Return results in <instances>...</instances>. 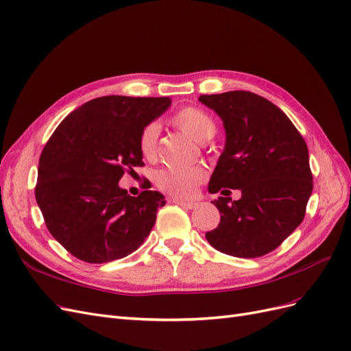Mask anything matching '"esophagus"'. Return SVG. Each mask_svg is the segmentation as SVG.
Listing matches in <instances>:
<instances>
[{
  "label": "esophagus",
  "mask_w": 351,
  "mask_h": 351,
  "mask_svg": "<svg viewBox=\"0 0 351 351\" xmlns=\"http://www.w3.org/2000/svg\"><path fill=\"white\" fill-rule=\"evenodd\" d=\"M171 202H173V204H176V205H180V206L186 208V209H195V208L197 206L196 202H186V200L176 199V197H173V199H171Z\"/></svg>",
  "instance_id": "esophagus-1"
}]
</instances>
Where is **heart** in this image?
Masks as SVG:
<instances>
[{
    "mask_svg": "<svg viewBox=\"0 0 351 351\" xmlns=\"http://www.w3.org/2000/svg\"><path fill=\"white\" fill-rule=\"evenodd\" d=\"M174 124L180 130L184 132L189 137L197 143L209 141L215 134L217 125L212 117L204 110L196 107H186L180 110L173 119ZM158 142V125H146L139 136V147L143 156L151 158L156 151ZM205 178L204 171L197 167L192 168H164L155 174V184L162 192L176 197H190L196 192V187Z\"/></svg>",
    "mask_w": 351,
    "mask_h": 351,
    "instance_id": "b5f03b06",
    "label": "heart"
}]
</instances>
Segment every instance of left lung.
<instances>
[{"label": "left lung", "instance_id": "left-lung-1", "mask_svg": "<svg viewBox=\"0 0 351 351\" xmlns=\"http://www.w3.org/2000/svg\"><path fill=\"white\" fill-rule=\"evenodd\" d=\"M199 102L222 120L224 151L208 192L242 197L212 200L221 219L205 237L212 247L236 258H259L277 249L302 224L312 195L309 151L277 105L256 93L231 90L202 95Z\"/></svg>", "mask_w": 351, "mask_h": 351}]
</instances>
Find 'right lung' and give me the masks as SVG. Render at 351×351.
I'll list each match as a JSON object with an SVG mask.
<instances>
[{"label":"right lung","mask_w":351,"mask_h":351,"mask_svg":"<svg viewBox=\"0 0 351 351\" xmlns=\"http://www.w3.org/2000/svg\"><path fill=\"white\" fill-rule=\"evenodd\" d=\"M171 105L169 98H95L69 114L40 154L35 196L47 228L89 263L125 258L142 246L165 197L127 195L125 169L143 165L139 136Z\"/></svg>","instance_id":"right-lung-1"}]
</instances>
